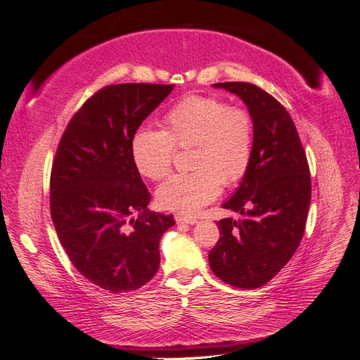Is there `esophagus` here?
Instances as JSON below:
<instances>
[{
  "instance_id": "1",
  "label": "esophagus",
  "mask_w": 360,
  "mask_h": 360,
  "mask_svg": "<svg viewBox=\"0 0 360 360\" xmlns=\"http://www.w3.org/2000/svg\"><path fill=\"white\" fill-rule=\"evenodd\" d=\"M176 221H177V224H189V225H193V224H197V219H195V217H192V216H186V214H176Z\"/></svg>"
}]
</instances>
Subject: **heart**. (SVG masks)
Here are the masks:
<instances>
[{
	"mask_svg": "<svg viewBox=\"0 0 360 360\" xmlns=\"http://www.w3.org/2000/svg\"><path fill=\"white\" fill-rule=\"evenodd\" d=\"M255 124L249 111L216 96H188L163 117V130L139 129L130 153L141 176H168L177 148H192L189 174L163 181L158 202L165 210L193 214L213 201L224 186H234L250 167Z\"/></svg>",
	"mask_w": 360,
	"mask_h": 360,
	"instance_id": "b5f03b06",
	"label": "heart"
}]
</instances>
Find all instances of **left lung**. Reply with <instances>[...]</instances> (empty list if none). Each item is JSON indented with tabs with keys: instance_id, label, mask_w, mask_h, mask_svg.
<instances>
[{
	"instance_id": "obj_1",
	"label": "left lung",
	"mask_w": 360,
	"mask_h": 360,
	"mask_svg": "<svg viewBox=\"0 0 360 360\" xmlns=\"http://www.w3.org/2000/svg\"><path fill=\"white\" fill-rule=\"evenodd\" d=\"M237 94L254 118V155L243 181L224 202L242 217L217 222L221 237L209 254L213 274L226 284L263 287L296 252L307 226L311 174L288 111L250 82L214 84Z\"/></svg>"
}]
</instances>
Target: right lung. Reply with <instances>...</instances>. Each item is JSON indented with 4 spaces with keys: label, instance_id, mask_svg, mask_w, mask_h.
<instances>
[{
    "label": "right lung",
    "instance_id": "add662e5",
    "mask_svg": "<svg viewBox=\"0 0 360 360\" xmlns=\"http://www.w3.org/2000/svg\"><path fill=\"white\" fill-rule=\"evenodd\" d=\"M174 85L115 84L70 118L51 169V217L79 274L111 292L138 290L156 275L159 242L172 214L148 213L151 195L130 144ZM139 212L138 220L131 216Z\"/></svg>",
    "mask_w": 360,
    "mask_h": 360
}]
</instances>
